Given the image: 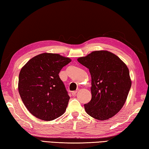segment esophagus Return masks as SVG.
<instances>
[{
  "instance_id": "34e87169",
  "label": "esophagus",
  "mask_w": 149,
  "mask_h": 149,
  "mask_svg": "<svg viewBox=\"0 0 149 149\" xmlns=\"http://www.w3.org/2000/svg\"><path fill=\"white\" fill-rule=\"evenodd\" d=\"M77 91H78V90H76V91H72V95L73 96H75V95L77 94Z\"/></svg>"
}]
</instances>
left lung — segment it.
Listing matches in <instances>:
<instances>
[{
    "label": "left lung",
    "mask_w": 149,
    "mask_h": 149,
    "mask_svg": "<svg viewBox=\"0 0 149 149\" xmlns=\"http://www.w3.org/2000/svg\"><path fill=\"white\" fill-rule=\"evenodd\" d=\"M77 61L91 77V99L84 104L86 112L99 120L112 118L124 105L131 86L127 65L107 50L93 51Z\"/></svg>",
    "instance_id": "8db88e82"
}]
</instances>
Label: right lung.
Listing matches in <instances>:
<instances>
[{"mask_svg": "<svg viewBox=\"0 0 149 149\" xmlns=\"http://www.w3.org/2000/svg\"><path fill=\"white\" fill-rule=\"evenodd\" d=\"M70 61L58 54L45 52L33 57L22 68L18 92L33 116L50 121L65 112L70 97L59 73Z\"/></svg>", "mask_w": 149, "mask_h": 149, "instance_id": "add662e5", "label": "right lung"}]
</instances>
